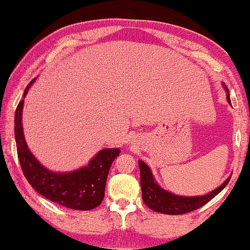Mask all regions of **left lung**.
<instances>
[{
    "mask_svg": "<svg viewBox=\"0 0 250 250\" xmlns=\"http://www.w3.org/2000/svg\"><path fill=\"white\" fill-rule=\"evenodd\" d=\"M225 91H227L228 102L231 104L230 94L227 86L224 85ZM140 167V176H141V190H142V199L145 204L151 210L158 211L162 214L168 215H181L190 213V211L196 210L198 208L203 207L208 201H210L215 196H217L222 190L227 187L230 181L231 176H229L227 181L218 187L217 189L211 191V192L205 194V196H196V197H182L176 196L169 191L164 190L159 187V184L155 181L151 169L146 163L139 160Z\"/></svg>",
    "mask_w": 250,
    "mask_h": 250,
    "instance_id": "left-lung-1",
    "label": "left lung"
}]
</instances>
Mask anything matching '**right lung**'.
<instances>
[{
	"label": "right lung",
	"instance_id": "obj_1",
	"mask_svg": "<svg viewBox=\"0 0 250 250\" xmlns=\"http://www.w3.org/2000/svg\"><path fill=\"white\" fill-rule=\"evenodd\" d=\"M33 80L23 92L26 97ZM23 99L15 114V138L22 173L30 186L53 203L76 210H90L98 207L104 198L105 182L110 166L121 150L104 149L86 166L69 173H56L45 168L27 146L22 129Z\"/></svg>",
	"mask_w": 250,
	"mask_h": 250
}]
</instances>
